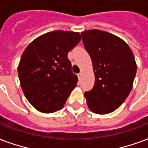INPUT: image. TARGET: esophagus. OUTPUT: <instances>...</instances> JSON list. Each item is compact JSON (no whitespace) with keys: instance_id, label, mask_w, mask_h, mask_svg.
<instances>
[{"instance_id":"34e87169","label":"esophagus","mask_w":148,"mask_h":148,"mask_svg":"<svg viewBox=\"0 0 148 148\" xmlns=\"http://www.w3.org/2000/svg\"><path fill=\"white\" fill-rule=\"evenodd\" d=\"M82 76V73H81V72H80V73H78V74H77V77H78V78H79V79H81Z\"/></svg>"}]
</instances>
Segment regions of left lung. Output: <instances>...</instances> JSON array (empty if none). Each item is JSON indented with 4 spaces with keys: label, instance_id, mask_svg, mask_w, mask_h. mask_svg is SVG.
<instances>
[{
    "label": "left lung",
    "instance_id": "obj_1",
    "mask_svg": "<svg viewBox=\"0 0 148 148\" xmlns=\"http://www.w3.org/2000/svg\"><path fill=\"white\" fill-rule=\"evenodd\" d=\"M82 37L95 74L93 88L85 92L88 107L99 114L110 113L132 90L136 73L133 53L122 39L106 31L85 30Z\"/></svg>",
    "mask_w": 148,
    "mask_h": 148
}]
</instances>
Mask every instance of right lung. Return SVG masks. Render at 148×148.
Masks as SVG:
<instances>
[{"mask_svg": "<svg viewBox=\"0 0 148 148\" xmlns=\"http://www.w3.org/2000/svg\"><path fill=\"white\" fill-rule=\"evenodd\" d=\"M77 32L56 30L41 35L25 49L18 63L22 90L43 113L61 110L77 82L67 54L81 40Z\"/></svg>", "mask_w": 148, "mask_h": 148, "instance_id": "obj_1", "label": "right lung"}]
</instances>
